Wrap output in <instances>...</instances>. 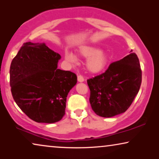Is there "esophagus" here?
Here are the masks:
<instances>
[{
    "instance_id": "obj_1",
    "label": "esophagus",
    "mask_w": 159,
    "mask_h": 159,
    "mask_svg": "<svg viewBox=\"0 0 159 159\" xmlns=\"http://www.w3.org/2000/svg\"><path fill=\"white\" fill-rule=\"evenodd\" d=\"M77 80H78V82H84V77H82V75H78L77 76Z\"/></svg>"
}]
</instances>
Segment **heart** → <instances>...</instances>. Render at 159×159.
I'll use <instances>...</instances> for the list:
<instances>
[{
	"label": "heart",
	"instance_id": "obj_1",
	"mask_svg": "<svg viewBox=\"0 0 159 159\" xmlns=\"http://www.w3.org/2000/svg\"><path fill=\"white\" fill-rule=\"evenodd\" d=\"M80 56L88 58L86 66L91 73H98L105 68L108 63V56L103 51H99L98 48L95 46H84L80 50ZM65 58L71 64H75L77 58L71 52L65 53Z\"/></svg>",
	"mask_w": 159,
	"mask_h": 159
}]
</instances>
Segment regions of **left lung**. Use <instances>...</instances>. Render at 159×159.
<instances>
[{"label":"left lung","instance_id":"left-lung-1","mask_svg":"<svg viewBox=\"0 0 159 159\" xmlns=\"http://www.w3.org/2000/svg\"><path fill=\"white\" fill-rule=\"evenodd\" d=\"M87 82L95 114L106 118L122 114L131 106L141 85L142 71L138 56L131 53L111 63L105 72Z\"/></svg>","mask_w":159,"mask_h":159}]
</instances>
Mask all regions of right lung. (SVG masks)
I'll return each mask as SVG.
<instances>
[{
  "mask_svg": "<svg viewBox=\"0 0 159 159\" xmlns=\"http://www.w3.org/2000/svg\"><path fill=\"white\" fill-rule=\"evenodd\" d=\"M60 54L45 43H24L10 66V85L17 106L38 123H55L65 114L67 95L77 84L70 71L57 68Z\"/></svg>",
  "mask_w": 159,
  "mask_h": 159,
  "instance_id": "add662e5",
  "label": "right lung"
}]
</instances>
